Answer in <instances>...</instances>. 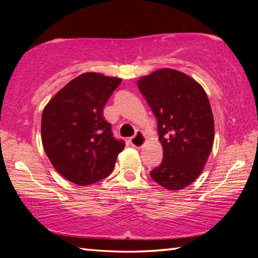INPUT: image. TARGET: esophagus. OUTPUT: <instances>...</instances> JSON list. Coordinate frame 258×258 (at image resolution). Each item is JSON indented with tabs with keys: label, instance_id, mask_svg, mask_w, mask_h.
Wrapping results in <instances>:
<instances>
[{
	"label": "esophagus",
	"instance_id": "34e87169",
	"mask_svg": "<svg viewBox=\"0 0 258 258\" xmlns=\"http://www.w3.org/2000/svg\"><path fill=\"white\" fill-rule=\"evenodd\" d=\"M130 141H131V145H132L133 147L142 148L146 143V137L139 131V132H137V134H135L133 138H131Z\"/></svg>",
	"mask_w": 258,
	"mask_h": 258
}]
</instances>
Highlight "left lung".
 Returning a JSON list of instances; mask_svg holds the SVG:
<instances>
[{"instance_id":"left-lung-1","label":"left lung","mask_w":258,"mask_h":258,"mask_svg":"<svg viewBox=\"0 0 258 258\" xmlns=\"http://www.w3.org/2000/svg\"><path fill=\"white\" fill-rule=\"evenodd\" d=\"M154 111L163 147L152 180L164 189L182 190L202 174L214 142V117L203 86L175 69H158L138 81Z\"/></svg>"}]
</instances>
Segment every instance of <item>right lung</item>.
<instances>
[{"label": "right lung", "instance_id": "obj_1", "mask_svg": "<svg viewBox=\"0 0 258 258\" xmlns=\"http://www.w3.org/2000/svg\"><path fill=\"white\" fill-rule=\"evenodd\" d=\"M121 78L84 73L63 86L42 113V143L55 171L84 186L110 175L123 140L112 137L103 108Z\"/></svg>", "mask_w": 258, "mask_h": 258}]
</instances>
